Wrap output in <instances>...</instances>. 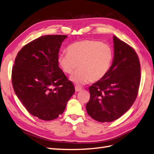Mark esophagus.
I'll use <instances>...</instances> for the list:
<instances>
[{
	"label": "esophagus",
	"mask_w": 154,
	"mask_h": 154,
	"mask_svg": "<svg viewBox=\"0 0 154 154\" xmlns=\"http://www.w3.org/2000/svg\"><path fill=\"white\" fill-rule=\"evenodd\" d=\"M75 90H76V91H80L82 90V88L78 86H75Z\"/></svg>",
	"instance_id": "esophagus-1"
}]
</instances>
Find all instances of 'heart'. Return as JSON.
Segmentation results:
<instances>
[{
    "mask_svg": "<svg viewBox=\"0 0 154 154\" xmlns=\"http://www.w3.org/2000/svg\"><path fill=\"white\" fill-rule=\"evenodd\" d=\"M114 52L108 44L100 41L83 40L69 46L68 53H61L58 61L64 72L72 75L70 80L78 85L101 80L110 70Z\"/></svg>",
    "mask_w": 154,
    "mask_h": 154,
    "instance_id": "obj_1",
    "label": "heart"
}]
</instances>
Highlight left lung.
<instances>
[{
	"instance_id": "obj_1",
	"label": "left lung",
	"mask_w": 154,
	"mask_h": 154,
	"mask_svg": "<svg viewBox=\"0 0 154 154\" xmlns=\"http://www.w3.org/2000/svg\"><path fill=\"white\" fill-rule=\"evenodd\" d=\"M114 58L110 70L101 80L89 88L88 115L105 122L117 120L131 107L140 83V64L132 47L113 36Z\"/></svg>"
}]
</instances>
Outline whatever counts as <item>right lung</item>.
<instances>
[{"mask_svg":"<svg viewBox=\"0 0 154 154\" xmlns=\"http://www.w3.org/2000/svg\"><path fill=\"white\" fill-rule=\"evenodd\" d=\"M63 35L39 37L21 49L14 60L12 82L17 97L30 114L51 121L63 114L75 92L59 66Z\"/></svg>","mask_w":154,"mask_h":154,"instance_id":"right-lung-1","label":"right lung"}]
</instances>
